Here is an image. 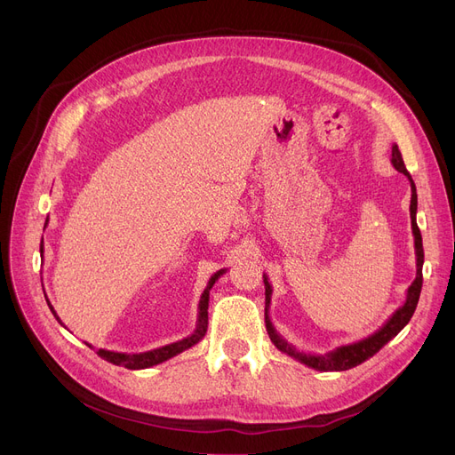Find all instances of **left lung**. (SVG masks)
Segmentation results:
<instances>
[{
	"instance_id": "left-lung-1",
	"label": "left lung",
	"mask_w": 455,
	"mask_h": 455,
	"mask_svg": "<svg viewBox=\"0 0 455 455\" xmlns=\"http://www.w3.org/2000/svg\"><path fill=\"white\" fill-rule=\"evenodd\" d=\"M391 164L395 165V170L403 173L405 177L410 179L411 184V204H410V215H411V230H413V237H415V256H417V276L411 282V285L408 288V295H405V302L396 309V312L386 321V324L378 328L371 336L355 341V343H348V345H341L336 350L326 352V354H309V352H300L297 350L291 343L285 341L280 333L276 331V328L273 326L271 319H269V306H271V295H273V288L269 283L267 275H264V283H266V328L269 338L273 341V345L283 352L291 355L293 360L304 363L306 367H312L315 371H323V372H331V371H348L355 365L363 363L369 357H372L381 347L387 345L396 333L410 323V319L415 314V307L420 297V290H422V264H424V249H422V235L420 230L417 227V188L415 182L411 179V175L408 173L402 160V153L398 151L396 143H393L391 148Z\"/></svg>"
}]
</instances>
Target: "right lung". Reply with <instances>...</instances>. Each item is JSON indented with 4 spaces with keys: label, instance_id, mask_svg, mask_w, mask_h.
<instances>
[{
    "label": "right lung",
    "instance_id": "1",
    "mask_svg": "<svg viewBox=\"0 0 455 455\" xmlns=\"http://www.w3.org/2000/svg\"><path fill=\"white\" fill-rule=\"evenodd\" d=\"M47 225V221H45ZM44 252V245H40V254ZM227 269H220L218 273H213L206 283V288L201 295V300H199V314H197V324H196V330L191 336L177 341V343H172V345H165V347H160V348H155V350H149V352H140V354H125V352H114V350H105V348H100L98 350V355H101L103 360H107L108 363H114V365H122L125 369H131V371H140V369H149L153 365H158L162 362H167L170 357L191 348L194 345H197L206 333V328H208V300H210V290L212 285L220 280L221 275H225ZM45 295V291H44ZM47 300V299H45ZM47 306H50L52 314L55 315V319L62 324V321L59 319L57 312L53 309L52 302L47 300ZM88 345V343H86ZM90 347V345H88Z\"/></svg>",
    "mask_w": 455,
    "mask_h": 455
}]
</instances>
